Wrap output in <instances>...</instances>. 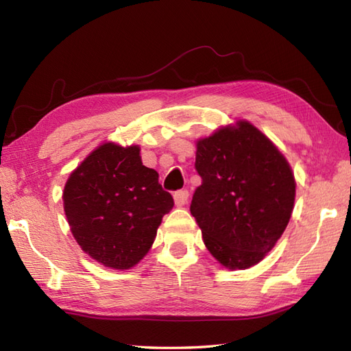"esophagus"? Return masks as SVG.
Returning a JSON list of instances; mask_svg holds the SVG:
<instances>
[{"instance_id":"34e87169","label":"esophagus","mask_w":351,"mask_h":351,"mask_svg":"<svg viewBox=\"0 0 351 351\" xmlns=\"http://www.w3.org/2000/svg\"><path fill=\"white\" fill-rule=\"evenodd\" d=\"M173 199H175L176 206H182V205H185V202H187L189 191L187 190H178V191H175Z\"/></svg>"}]
</instances>
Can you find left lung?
<instances>
[{"mask_svg": "<svg viewBox=\"0 0 351 351\" xmlns=\"http://www.w3.org/2000/svg\"><path fill=\"white\" fill-rule=\"evenodd\" d=\"M202 184L191 199L206 249L230 270L258 264L285 230L295 181L278 147L249 122L197 141Z\"/></svg>", "mask_w": 351, "mask_h": 351, "instance_id": "obj_1", "label": "left lung"}]
</instances>
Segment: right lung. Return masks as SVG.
<instances>
[{"mask_svg":"<svg viewBox=\"0 0 351 351\" xmlns=\"http://www.w3.org/2000/svg\"><path fill=\"white\" fill-rule=\"evenodd\" d=\"M64 213L77 243L106 267L126 270L151 249L173 197L143 166L138 146L106 143L72 171Z\"/></svg>","mask_w":351,"mask_h":351,"instance_id":"add662e5","label":"right lung"}]
</instances>
